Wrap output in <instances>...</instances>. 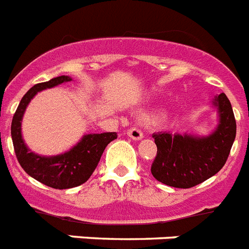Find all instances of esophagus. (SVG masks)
<instances>
[{
    "label": "esophagus",
    "mask_w": 249,
    "mask_h": 249,
    "mask_svg": "<svg viewBox=\"0 0 249 249\" xmlns=\"http://www.w3.org/2000/svg\"><path fill=\"white\" fill-rule=\"evenodd\" d=\"M127 135H128L132 140L143 139V133H142L141 129L137 128V127H132V128H129L128 131H127Z\"/></svg>",
    "instance_id": "obj_1"
}]
</instances>
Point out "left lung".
Instances as JSON below:
<instances>
[{"label":"left lung","instance_id":"left-lung-1","mask_svg":"<svg viewBox=\"0 0 249 249\" xmlns=\"http://www.w3.org/2000/svg\"><path fill=\"white\" fill-rule=\"evenodd\" d=\"M219 124L207 137L154 133L157 154L151 173L157 181L174 188L189 189L215 175L227 162L235 139L237 124L231 104L224 93L214 99Z\"/></svg>","mask_w":249,"mask_h":249}]
</instances>
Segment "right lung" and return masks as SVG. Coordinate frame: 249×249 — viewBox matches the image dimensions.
<instances>
[{"instance_id":"add662e5","label":"right lung","mask_w":249,"mask_h":249,"mask_svg":"<svg viewBox=\"0 0 249 249\" xmlns=\"http://www.w3.org/2000/svg\"><path fill=\"white\" fill-rule=\"evenodd\" d=\"M70 80L69 76L60 75L49 82L35 84L22 97L11 123L12 143L21 167L31 178L54 189L75 188L84 184L98 165L104 148L110 141L117 139L116 132L86 135L71 150L53 157L39 156L26 147L21 136V120L29 102L42 89L52 88Z\"/></svg>"}]
</instances>
